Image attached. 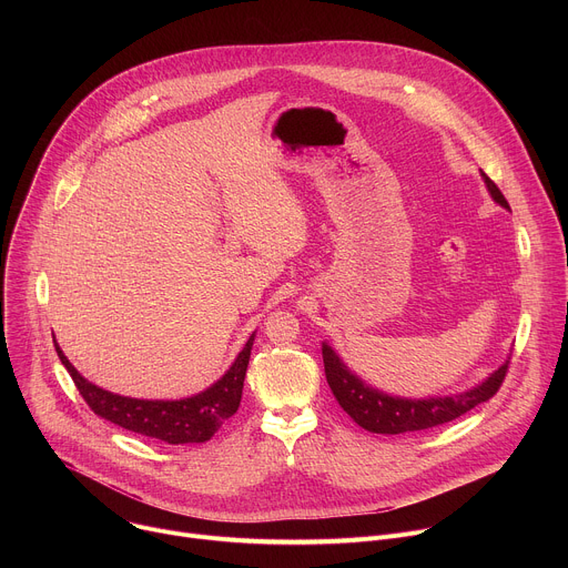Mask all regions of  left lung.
Masks as SVG:
<instances>
[{
    "instance_id": "obj_1",
    "label": "left lung",
    "mask_w": 568,
    "mask_h": 568,
    "mask_svg": "<svg viewBox=\"0 0 568 568\" xmlns=\"http://www.w3.org/2000/svg\"><path fill=\"white\" fill-rule=\"evenodd\" d=\"M480 175L490 195L495 197V202L501 204L504 209H510L499 186L485 173ZM321 353H323V368H326V379L333 388V395L342 404V409L362 429L371 434H384V436L423 432V429L440 427L460 418L463 414L474 409L476 404L488 402L499 390L510 364V362L501 364L499 371H495L488 379L469 390L445 395V397L409 399V397H393L362 382L355 373H351V368L339 359V355L328 344L321 346Z\"/></svg>"
}]
</instances>
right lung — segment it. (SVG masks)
I'll return each instance as SVG.
<instances>
[{
	"label": "right lung",
	"instance_id": "add662e5",
	"mask_svg": "<svg viewBox=\"0 0 568 568\" xmlns=\"http://www.w3.org/2000/svg\"><path fill=\"white\" fill-rule=\"evenodd\" d=\"M254 337L256 333L250 337L245 348L240 351L231 368L213 386L184 399H136L110 393L80 375L64 357L55 339L53 344L75 388L97 416L148 438L164 440L169 445H186L206 443L237 412Z\"/></svg>",
	"mask_w": 568,
	"mask_h": 568
}]
</instances>
